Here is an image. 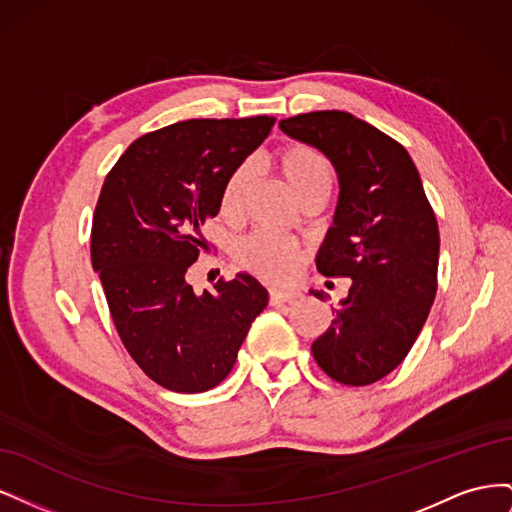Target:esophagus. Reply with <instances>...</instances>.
Masks as SVG:
<instances>
[{"mask_svg":"<svg viewBox=\"0 0 512 512\" xmlns=\"http://www.w3.org/2000/svg\"><path fill=\"white\" fill-rule=\"evenodd\" d=\"M299 297H301L299 290H280V288H271V290H269V301H271V305L290 303V301L299 299Z\"/></svg>","mask_w":512,"mask_h":512,"instance_id":"obj_1","label":"esophagus"}]
</instances>
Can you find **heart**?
Masks as SVG:
<instances>
[{"mask_svg": "<svg viewBox=\"0 0 512 512\" xmlns=\"http://www.w3.org/2000/svg\"><path fill=\"white\" fill-rule=\"evenodd\" d=\"M277 166L288 183V188L299 200L314 192H329L333 183L331 164L322 153L305 143H288L277 151ZM254 179V164L241 162L222 185L220 213L226 220L237 218L243 207V198ZM237 260L243 269L262 277L267 282H286L297 273L301 262V247L284 237L256 232L237 245Z\"/></svg>", "mask_w": 512, "mask_h": 512, "instance_id": "obj_1", "label": "heart"}]
</instances>
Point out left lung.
<instances>
[{"instance_id": "obj_1", "label": "left lung", "mask_w": 512, "mask_h": 512, "mask_svg": "<svg viewBox=\"0 0 512 512\" xmlns=\"http://www.w3.org/2000/svg\"><path fill=\"white\" fill-rule=\"evenodd\" d=\"M280 128L320 149L339 179L316 267L352 286L312 344L314 359L335 382H378L406 359L438 290L440 232L421 175L404 147L350 113H303Z\"/></svg>"}]
</instances>
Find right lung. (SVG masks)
<instances>
[{
  "label": "right lung",
  "instance_id": "add662e5",
  "mask_svg": "<svg viewBox=\"0 0 512 512\" xmlns=\"http://www.w3.org/2000/svg\"><path fill=\"white\" fill-rule=\"evenodd\" d=\"M275 119H188L149 132L106 175L91 226V265L136 365L175 393L218 386L237 361L269 292L237 273L200 294L188 282L220 211L228 175L265 141Z\"/></svg>",
  "mask_w": 512,
  "mask_h": 512
}]
</instances>
